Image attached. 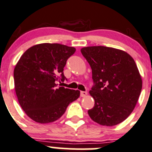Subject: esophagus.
<instances>
[{"instance_id": "34e87169", "label": "esophagus", "mask_w": 152, "mask_h": 152, "mask_svg": "<svg viewBox=\"0 0 152 152\" xmlns=\"http://www.w3.org/2000/svg\"><path fill=\"white\" fill-rule=\"evenodd\" d=\"M87 95V93L86 91H81V93H80L81 97H85Z\"/></svg>"}]
</instances>
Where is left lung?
<instances>
[{"label": "left lung", "mask_w": 152, "mask_h": 152, "mask_svg": "<svg viewBox=\"0 0 152 152\" xmlns=\"http://www.w3.org/2000/svg\"><path fill=\"white\" fill-rule=\"evenodd\" d=\"M92 69L94 85L90 94L94 107L88 110L97 124L113 126L129 117L142 90V79L133 58L119 49L90 46L81 49Z\"/></svg>", "instance_id": "8db88e82"}]
</instances>
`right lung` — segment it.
Listing matches in <instances>:
<instances>
[{"label": "right lung", "mask_w": 152, "mask_h": 152, "mask_svg": "<svg viewBox=\"0 0 152 152\" xmlns=\"http://www.w3.org/2000/svg\"><path fill=\"white\" fill-rule=\"evenodd\" d=\"M76 48L58 43L29 48L14 70L15 89L26 114L39 124L51 123L65 113L67 106L80 96L79 90L58 87L64 82V67Z\"/></svg>", "instance_id": "right-lung-1"}]
</instances>
